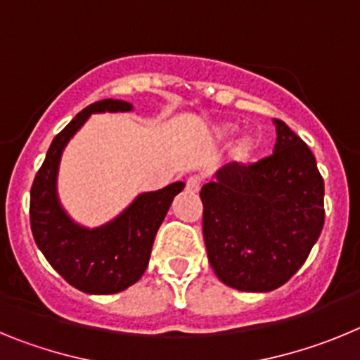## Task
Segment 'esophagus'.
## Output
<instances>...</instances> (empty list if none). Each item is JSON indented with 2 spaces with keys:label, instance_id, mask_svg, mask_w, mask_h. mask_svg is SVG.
<instances>
[{
  "label": "esophagus",
  "instance_id": "1",
  "mask_svg": "<svg viewBox=\"0 0 360 360\" xmlns=\"http://www.w3.org/2000/svg\"><path fill=\"white\" fill-rule=\"evenodd\" d=\"M186 187L189 193H198L200 187H202V178L200 176H189L186 182Z\"/></svg>",
  "mask_w": 360,
  "mask_h": 360
}]
</instances>
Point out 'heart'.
I'll list each match as a JSON object with an SVG mask.
<instances>
[{
  "mask_svg": "<svg viewBox=\"0 0 360 360\" xmlns=\"http://www.w3.org/2000/svg\"><path fill=\"white\" fill-rule=\"evenodd\" d=\"M234 131H236V126H234V124H225V126H221V128L218 129V136L219 139H227V136H231ZM257 148H259V136H257L256 133H247V135H243L241 139H238L236 144L232 146V158L240 162L249 160L254 153H256Z\"/></svg>",
  "mask_w": 360,
  "mask_h": 360,
  "instance_id": "b5f03b06",
  "label": "heart"
}]
</instances>
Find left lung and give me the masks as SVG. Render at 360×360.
Segmentation results:
<instances>
[{"mask_svg":"<svg viewBox=\"0 0 360 360\" xmlns=\"http://www.w3.org/2000/svg\"><path fill=\"white\" fill-rule=\"evenodd\" d=\"M274 153L231 164L202 187L203 240L214 274L241 292L279 288L307 262L324 225V182L310 151L274 119Z\"/></svg>","mask_w":360,"mask_h":360,"instance_id":"obj_1","label":"left lung"}]
</instances>
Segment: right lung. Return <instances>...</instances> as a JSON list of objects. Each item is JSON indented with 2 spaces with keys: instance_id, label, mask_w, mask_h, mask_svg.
<instances>
[{
  "instance_id": "add662e5",
  "label": "right lung",
  "mask_w": 360,
  "mask_h": 360,
  "mask_svg": "<svg viewBox=\"0 0 360 360\" xmlns=\"http://www.w3.org/2000/svg\"><path fill=\"white\" fill-rule=\"evenodd\" d=\"M131 104L104 98L90 104L57 133L30 189V227L50 265L86 294H117L142 278L157 231L174 196L186 184L174 182L144 193L119 218L98 229L73 224L59 205L56 178L61 153L91 113L129 111Z\"/></svg>"
}]
</instances>
